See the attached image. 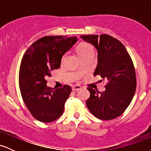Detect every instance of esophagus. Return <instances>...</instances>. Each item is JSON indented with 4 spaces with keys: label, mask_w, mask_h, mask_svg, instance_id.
I'll use <instances>...</instances> for the list:
<instances>
[{
    "label": "esophagus",
    "mask_w": 151,
    "mask_h": 151,
    "mask_svg": "<svg viewBox=\"0 0 151 151\" xmlns=\"http://www.w3.org/2000/svg\"><path fill=\"white\" fill-rule=\"evenodd\" d=\"M72 91H78V90L81 89V86H79V85H74V86H72Z\"/></svg>",
    "instance_id": "1"
}]
</instances>
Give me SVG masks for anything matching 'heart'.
Listing matches in <instances>:
<instances>
[{
    "instance_id": "obj_1",
    "label": "heart",
    "mask_w": 151,
    "mask_h": 151,
    "mask_svg": "<svg viewBox=\"0 0 151 151\" xmlns=\"http://www.w3.org/2000/svg\"><path fill=\"white\" fill-rule=\"evenodd\" d=\"M77 52L78 55H79V56L82 59L83 58H84V57L88 56V55H93V54H94V49H93V47L92 46V45H91L90 43L81 42L77 46ZM65 58V55H64V56L62 57V60H64Z\"/></svg>"
}]
</instances>
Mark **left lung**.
I'll list each match as a JSON object with an SVG mask.
<instances>
[{
	"mask_svg": "<svg viewBox=\"0 0 151 151\" xmlns=\"http://www.w3.org/2000/svg\"><path fill=\"white\" fill-rule=\"evenodd\" d=\"M81 37L93 45L98 52V65L93 75L108 81L105 91L88 87L86 104L91 114L101 120H111L124 112L131 104L136 88L134 66L126 47L108 35H87Z\"/></svg>",
	"mask_w": 151,
	"mask_h": 151,
	"instance_id": "8db88e82",
	"label": "left lung"
}]
</instances>
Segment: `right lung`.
Here are the masks:
<instances>
[{"label": "right lung", "instance_id": "right-lung-1", "mask_svg": "<svg viewBox=\"0 0 151 151\" xmlns=\"http://www.w3.org/2000/svg\"><path fill=\"white\" fill-rule=\"evenodd\" d=\"M77 37L46 36L32 43L22 59L19 86L22 99L35 119L43 123L62 116L72 89L69 85L52 90L46 79L59 69L62 56L77 42Z\"/></svg>", "mask_w": 151, "mask_h": 151}]
</instances>
